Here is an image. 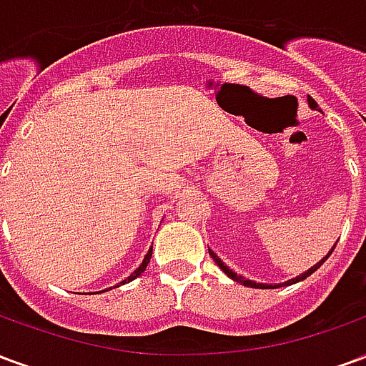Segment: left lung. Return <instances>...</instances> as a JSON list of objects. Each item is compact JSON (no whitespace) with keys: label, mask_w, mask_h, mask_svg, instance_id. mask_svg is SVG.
<instances>
[{"label":"left lung","mask_w":366,"mask_h":366,"mask_svg":"<svg viewBox=\"0 0 366 366\" xmlns=\"http://www.w3.org/2000/svg\"><path fill=\"white\" fill-rule=\"evenodd\" d=\"M307 105H310L312 109H317V104H315L312 97H307ZM333 249H335V245L331 247L330 253L325 254V257H323V259L320 262H315L312 269H307L306 272H302V274L296 276V278H290V280H286V282H284V284L288 286V284H296V282H300V280H306L307 276L312 274V272H315V270L322 267L323 262L327 261V257H330V254L333 253ZM209 254H212V259H214V261H215V264H217V267H219V269H222L223 272H225V274L229 276L231 280H235V282L243 284V286H249V288H262V290H269V288H278V286H284V284H274V286H272V284H262V282H254V280H249V278H245V276H241V274H237V272H233V270H231L229 267H227V264H225V262H223L222 259H219V257H217V254L214 253V251H212V249H209Z\"/></svg>","instance_id":"1"}]
</instances>
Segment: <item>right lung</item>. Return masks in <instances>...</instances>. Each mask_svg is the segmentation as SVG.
Here are the masks:
<instances>
[{
	"mask_svg": "<svg viewBox=\"0 0 366 366\" xmlns=\"http://www.w3.org/2000/svg\"><path fill=\"white\" fill-rule=\"evenodd\" d=\"M151 254H152V247H151V249H149V253L144 254V259H143V262H141V264H139V269H137L135 272H131V276H127V278H125V280H121L119 284L131 282V280H135L137 276L141 274V272H144V269H147V264H149V261H151ZM119 284H117V286H119ZM117 286H113V288H117ZM102 292H105V290H102Z\"/></svg>",
	"mask_w": 366,
	"mask_h": 366,
	"instance_id": "obj_1",
	"label": "right lung"
}]
</instances>
